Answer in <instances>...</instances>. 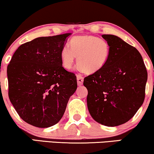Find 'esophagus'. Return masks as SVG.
Here are the masks:
<instances>
[{
  "label": "esophagus",
  "mask_w": 154,
  "mask_h": 154,
  "mask_svg": "<svg viewBox=\"0 0 154 154\" xmlns=\"http://www.w3.org/2000/svg\"><path fill=\"white\" fill-rule=\"evenodd\" d=\"M77 84H78L79 86H80L83 84L84 81V77L80 75H77Z\"/></svg>",
  "instance_id": "esophagus-1"
}]
</instances>
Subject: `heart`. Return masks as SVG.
<instances>
[{"label":"heart","instance_id":"obj_1","mask_svg":"<svg viewBox=\"0 0 154 154\" xmlns=\"http://www.w3.org/2000/svg\"><path fill=\"white\" fill-rule=\"evenodd\" d=\"M111 53V47L107 40L94 35L74 37L70 46L64 45L60 52L63 67L70 69L77 56L79 69L85 72L95 73L105 65Z\"/></svg>","mask_w":154,"mask_h":154}]
</instances>
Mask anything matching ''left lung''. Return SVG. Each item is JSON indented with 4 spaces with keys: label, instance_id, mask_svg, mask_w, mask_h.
Segmentation results:
<instances>
[{
    "label": "left lung",
    "instance_id": "1",
    "mask_svg": "<svg viewBox=\"0 0 154 154\" xmlns=\"http://www.w3.org/2000/svg\"><path fill=\"white\" fill-rule=\"evenodd\" d=\"M111 47L108 61L100 70L84 79L88 90L89 114L107 126L123 124L134 116L145 98L148 74L141 54L113 35H102Z\"/></svg>",
    "mask_w": 154,
    "mask_h": 154
}]
</instances>
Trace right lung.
<instances>
[{
  "label": "right lung",
  "mask_w": 154,
  "mask_h": 154,
  "mask_svg": "<svg viewBox=\"0 0 154 154\" xmlns=\"http://www.w3.org/2000/svg\"><path fill=\"white\" fill-rule=\"evenodd\" d=\"M70 35L40 37L25 42L8 65L10 101L30 125L48 128L58 123L77 89V77L64 69L60 58Z\"/></svg>",
  "instance_id": "obj_1"
}]
</instances>
